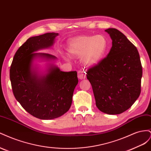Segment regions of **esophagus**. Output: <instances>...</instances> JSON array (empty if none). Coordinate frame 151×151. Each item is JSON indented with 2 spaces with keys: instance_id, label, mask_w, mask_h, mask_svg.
<instances>
[{
  "instance_id": "1",
  "label": "esophagus",
  "mask_w": 151,
  "mask_h": 151,
  "mask_svg": "<svg viewBox=\"0 0 151 151\" xmlns=\"http://www.w3.org/2000/svg\"><path fill=\"white\" fill-rule=\"evenodd\" d=\"M78 78L79 79H84L86 78V72L83 70L78 71Z\"/></svg>"
}]
</instances>
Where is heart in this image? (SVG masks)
<instances>
[{
  "mask_svg": "<svg viewBox=\"0 0 151 151\" xmlns=\"http://www.w3.org/2000/svg\"><path fill=\"white\" fill-rule=\"evenodd\" d=\"M108 48V42L103 35H82L68 41L67 50L71 56L81 57L84 65L94 66L104 57Z\"/></svg>",
  "mask_w": 151,
  "mask_h": 151,
  "instance_id": "heart-1",
  "label": "heart"
}]
</instances>
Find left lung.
I'll return each mask as SVG.
<instances>
[{"label":"left lung","instance_id":"obj_1","mask_svg":"<svg viewBox=\"0 0 151 151\" xmlns=\"http://www.w3.org/2000/svg\"><path fill=\"white\" fill-rule=\"evenodd\" d=\"M105 31L112 40L108 56L90 68L87 78L100 111L117 115L130 108L140 94L142 68L137 48L115 28Z\"/></svg>","mask_w":151,"mask_h":151}]
</instances>
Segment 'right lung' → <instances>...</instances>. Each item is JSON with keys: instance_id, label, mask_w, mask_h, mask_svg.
Here are the masks:
<instances>
[{"instance_id": "right-lung-1", "label": "right lung", "mask_w": 151, "mask_h": 151, "mask_svg": "<svg viewBox=\"0 0 151 151\" xmlns=\"http://www.w3.org/2000/svg\"><path fill=\"white\" fill-rule=\"evenodd\" d=\"M58 33L33 36L17 50L10 68L13 94L25 110L42 120L60 117L70 109L78 84L76 71L62 72L53 63L41 71L37 59L53 62L57 57L40 50L52 47Z\"/></svg>"}]
</instances>
